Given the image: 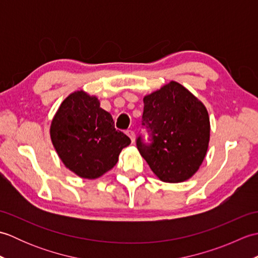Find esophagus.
<instances>
[{"mask_svg": "<svg viewBox=\"0 0 258 258\" xmlns=\"http://www.w3.org/2000/svg\"><path fill=\"white\" fill-rule=\"evenodd\" d=\"M126 134L128 135V138L131 139V141H132V143H134V141H135V133H134V131H132V130L126 131Z\"/></svg>", "mask_w": 258, "mask_h": 258, "instance_id": "obj_1", "label": "esophagus"}]
</instances>
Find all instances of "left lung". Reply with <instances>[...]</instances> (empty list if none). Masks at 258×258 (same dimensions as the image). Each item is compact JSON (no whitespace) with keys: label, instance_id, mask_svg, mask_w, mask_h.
<instances>
[{"label":"left lung","instance_id":"left-lung-1","mask_svg":"<svg viewBox=\"0 0 258 258\" xmlns=\"http://www.w3.org/2000/svg\"><path fill=\"white\" fill-rule=\"evenodd\" d=\"M142 127L149 139L136 146L151 169L163 182L179 183L197 172L210 142L206 107L177 82L172 81L144 97Z\"/></svg>","mask_w":258,"mask_h":258}]
</instances>
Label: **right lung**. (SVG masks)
<instances>
[{
  "label": "right lung",
  "instance_id": "right-lung-1",
  "mask_svg": "<svg viewBox=\"0 0 258 258\" xmlns=\"http://www.w3.org/2000/svg\"><path fill=\"white\" fill-rule=\"evenodd\" d=\"M51 139L64 165L83 178L112 169L131 140L114 126L112 115L95 96L78 91L61 104L51 125Z\"/></svg>",
  "mask_w": 258,
  "mask_h": 258
}]
</instances>
